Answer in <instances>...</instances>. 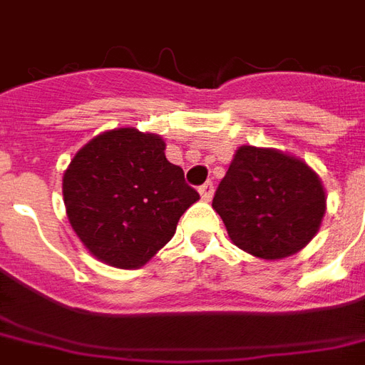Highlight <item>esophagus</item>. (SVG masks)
<instances>
[{"instance_id": "1", "label": "esophagus", "mask_w": 365, "mask_h": 365, "mask_svg": "<svg viewBox=\"0 0 365 365\" xmlns=\"http://www.w3.org/2000/svg\"><path fill=\"white\" fill-rule=\"evenodd\" d=\"M213 183L211 182H207V183H203V185H201V187H199V195H201V199H203V201H211V199H213Z\"/></svg>"}]
</instances>
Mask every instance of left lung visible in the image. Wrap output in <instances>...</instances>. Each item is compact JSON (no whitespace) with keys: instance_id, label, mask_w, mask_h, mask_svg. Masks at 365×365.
<instances>
[{"instance_id":"left-lung-1","label":"left lung","mask_w":365,"mask_h":365,"mask_svg":"<svg viewBox=\"0 0 365 365\" xmlns=\"http://www.w3.org/2000/svg\"><path fill=\"white\" fill-rule=\"evenodd\" d=\"M213 209L232 245L262 260H282L319 232L327 191L319 174L297 156L242 144L219 183Z\"/></svg>"}]
</instances>
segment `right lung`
Segmentation results:
<instances>
[{"label":"right lung","mask_w":365,"mask_h":365,"mask_svg":"<svg viewBox=\"0 0 365 365\" xmlns=\"http://www.w3.org/2000/svg\"><path fill=\"white\" fill-rule=\"evenodd\" d=\"M164 150L160 135L120 127L93 136L68 164L62 193L70 227L107 266L143 268L199 199Z\"/></svg>","instance_id":"add662e5"}]
</instances>
